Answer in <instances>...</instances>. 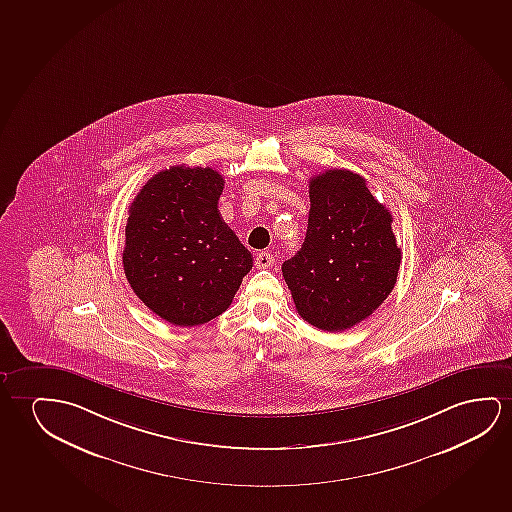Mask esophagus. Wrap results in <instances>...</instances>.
Wrapping results in <instances>:
<instances>
[{
	"mask_svg": "<svg viewBox=\"0 0 512 512\" xmlns=\"http://www.w3.org/2000/svg\"><path fill=\"white\" fill-rule=\"evenodd\" d=\"M273 264H275L273 253L260 252L255 255V266L259 267V269H267V267H271Z\"/></svg>",
	"mask_w": 512,
	"mask_h": 512,
	"instance_id": "esophagus-1",
	"label": "esophagus"
}]
</instances>
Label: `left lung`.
Instances as JSON below:
<instances>
[{
  "instance_id": "left-lung-1",
  "label": "left lung",
  "mask_w": 512,
  "mask_h": 512,
  "mask_svg": "<svg viewBox=\"0 0 512 512\" xmlns=\"http://www.w3.org/2000/svg\"><path fill=\"white\" fill-rule=\"evenodd\" d=\"M393 215L366 179L331 169L310 179V216L301 250L283 278L308 324L340 333L368 319L393 292L401 250Z\"/></svg>"
}]
</instances>
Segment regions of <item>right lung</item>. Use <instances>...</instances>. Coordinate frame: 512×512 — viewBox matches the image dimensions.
Masks as SVG:
<instances>
[{
  "label": "right lung",
  "mask_w": 512,
  "mask_h": 512,
  "mask_svg": "<svg viewBox=\"0 0 512 512\" xmlns=\"http://www.w3.org/2000/svg\"><path fill=\"white\" fill-rule=\"evenodd\" d=\"M222 174L172 165L128 209L123 267L135 296L174 326L206 324L229 308L252 253L223 222Z\"/></svg>",
  "instance_id": "1"
}]
</instances>
